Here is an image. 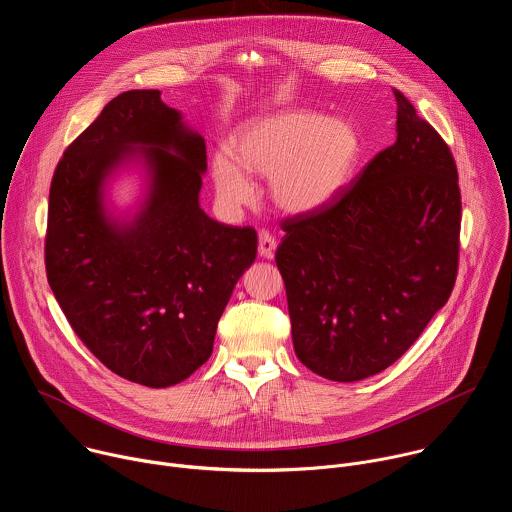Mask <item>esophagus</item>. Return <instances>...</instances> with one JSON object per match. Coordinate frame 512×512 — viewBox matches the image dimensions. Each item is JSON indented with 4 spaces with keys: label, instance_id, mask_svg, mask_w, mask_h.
I'll use <instances>...</instances> for the list:
<instances>
[{
    "label": "esophagus",
    "instance_id": "34e87169",
    "mask_svg": "<svg viewBox=\"0 0 512 512\" xmlns=\"http://www.w3.org/2000/svg\"><path fill=\"white\" fill-rule=\"evenodd\" d=\"M277 249V241L269 231H261L259 233V255L265 259H271L275 255Z\"/></svg>",
    "mask_w": 512,
    "mask_h": 512
}]
</instances>
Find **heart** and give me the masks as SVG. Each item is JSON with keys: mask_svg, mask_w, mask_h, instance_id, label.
<instances>
[{"mask_svg": "<svg viewBox=\"0 0 512 512\" xmlns=\"http://www.w3.org/2000/svg\"><path fill=\"white\" fill-rule=\"evenodd\" d=\"M231 156L217 152L211 173L225 207L253 199L244 175L269 179L273 203L291 215L331 205L350 185L362 156L358 130L317 110L287 108L243 124L229 142Z\"/></svg>", "mask_w": 512, "mask_h": 512, "instance_id": "heart-1", "label": "heart"}]
</instances>
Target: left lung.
<instances>
[{"label": "left lung", "instance_id": "left-lung-1", "mask_svg": "<svg viewBox=\"0 0 512 512\" xmlns=\"http://www.w3.org/2000/svg\"><path fill=\"white\" fill-rule=\"evenodd\" d=\"M396 142L331 205L281 221L275 263L299 362L321 378H370L416 342L448 301L460 249L456 162L394 90Z\"/></svg>", "mask_w": 512, "mask_h": 512}]
</instances>
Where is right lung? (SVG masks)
Masks as SVG:
<instances>
[{
  "mask_svg": "<svg viewBox=\"0 0 512 512\" xmlns=\"http://www.w3.org/2000/svg\"><path fill=\"white\" fill-rule=\"evenodd\" d=\"M140 157L149 193L128 222L103 187ZM205 138L158 90H128L66 148L50 187L48 283L82 344L116 376L168 388L213 354L217 323L257 255L253 227L213 221L199 205Z\"/></svg>",
  "mask_w": 512,
  "mask_h": 512,
  "instance_id": "obj_1",
  "label": "right lung"
}]
</instances>
